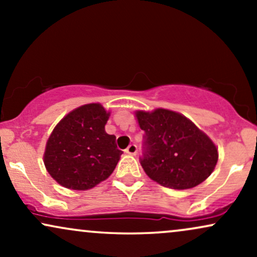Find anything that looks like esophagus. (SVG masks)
Segmentation results:
<instances>
[{"label": "esophagus", "instance_id": "esophagus-1", "mask_svg": "<svg viewBox=\"0 0 257 257\" xmlns=\"http://www.w3.org/2000/svg\"><path fill=\"white\" fill-rule=\"evenodd\" d=\"M125 153L126 155H131V156H135L138 153V147L137 145H134V144H132V145H129L128 147L125 149Z\"/></svg>", "mask_w": 257, "mask_h": 257}]
</instances>
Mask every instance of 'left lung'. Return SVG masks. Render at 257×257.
Here are the masks:
<instances>
[{"label": "left lung", "mask_w": 257, "mask_h": 257, "mask_svg": "<svg viewBox=\"0 0 257 257\" xmlns=\"http://www.w3.org/2000/svg\"><path fill=\"white\" fill-rule=\"evenodd\" d=\"M134 113L145 132L141 167L150 179L164 187L188 190L214 172L219 159L217 147L192 120L162 107Z\"/></svg>", "instance_id": "1"}]
</instances>
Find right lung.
I'll return each instance as SVG.
<instances>
[{"mask_svg": "<svg viewBox=\"0 0 257 257\" xmlns=\"http://www.w3.org/2000/svg\"><path fill=\"white\" fill-rule=\"evenodd\" d=\"M110 111L99 102L70 111L47 140L43 163L59 185L73 191H87L113 173L122 151L114 135L105 132Z\"/></svg>", "mask_w": 257, "mask_h": 257, "instance_id": "right-lung-1", "label": "right lung"}]
</instances>
